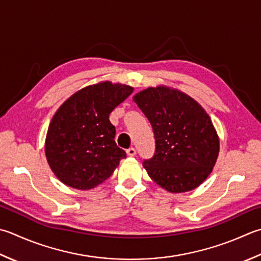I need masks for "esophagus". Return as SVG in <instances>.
<instances>
[{
  "label": "esophagus",
  "instance_id": "34e87169",
  "mask_svg": "<svg viewBox=\"0 0 261 261\" xmlns=\"http://www.w3.org/2000/svg\"><path fill=\"white\" fill-rule=\"evenodd\" d=\"M136 152H137V151H136V149H135L134 147H130L129 149L126 150V154H127V156H130V157L135 156V155H136Z\"/></svg>",
  "mask_w": 261,
  "mask_h": 261
}]
</instances>
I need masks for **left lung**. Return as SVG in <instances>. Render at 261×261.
<instances>
[{"label":"left lung","mask_w":261,"mask_h":261,"mask_svg":"<svg viewBox=\"0 0 261 261\" xmlns=\"http://www.w3.org/2000/svg\"><path fill=\"white\" fill-rule=\"evenodd\" d=\"M150 122L156 149L144 167L168 192L191 191L215 166L219 139L211 117L190 96L166 86L149 87L134 96Z\"/></svg>","instance_id":"8db88e82"}]
</instances>
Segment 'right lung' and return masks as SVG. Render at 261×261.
<instances>
[{"label": "right lung", "instance_id": "1", "mask_svg": "<svg viewBox=\"0 0 261 261\" xmlns=\"http://www.w3.org/2000/svg\"><path fill=\"white\" fill-rule=\"evenodd\" d=\"M134 88L111 81L87 86L56 111L45 140L47 163L65 186L90 190L107 180L126 154L115 144L110 114Z\"/></svg>", "mask_w": 261, "mask_h": 261}]
</instances>
